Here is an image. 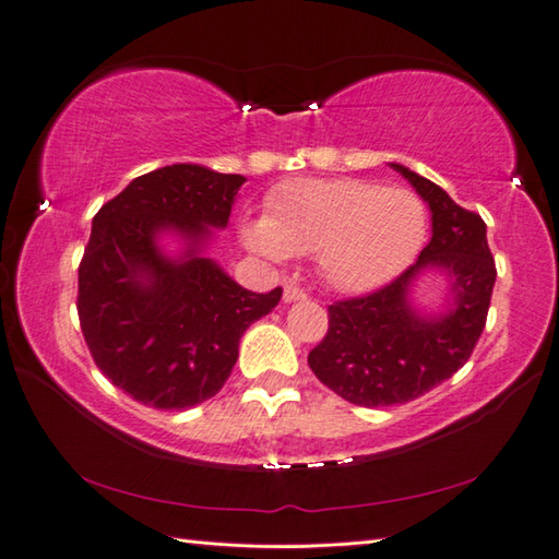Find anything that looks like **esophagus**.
I'll use <instances>...</instances> for the list:
<instances>
[{"instance_id": "esophagus-1", "label": "esophagus", "mask_w": 559, "mask_h": 559, "mask_svg": "<svg viewBox=\"0 0 559 559\" xmlns=\"http://www.w3.org/2000/svg\"><path fill=\"white\" fill-rule=\"evenodd\" d=\"M304 299H307V292L299 289L297 284H287V287H284V301H287V304L304 301Z\"/></svg>"}]
</instances>
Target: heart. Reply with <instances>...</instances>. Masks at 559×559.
<instances>
[{
    "mask_svg": "<svg viewBox=\"0 0 559 559\" xmlns=\"http://www.w3.org/2000/svg\"><path fill=\"white\" fill-rule=\"evenodd\" d=\"M428 209L416 192L372 180H292L267 197V216L243 221L248 250L282 265L316 252L325 284L370 292L414 262L426 243Z\"/></svg>",
    "mask_w": 559,
    "mask_h": 559,
    "instance_id": "1",
    "label": "heart"
}]
</instances>
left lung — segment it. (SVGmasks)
<instances>
[{"label": "left lung", "mask_w": 559, "mask_h": 559, "mask_svg": "<svg viewBox=\"0 0 559 559\" xmlns=\"http://www.w3.org/2000/svg\"><path fill=\"white\" fill-rule=\"evenodd\" d=\"M392 167L428 204L430 243L386 287L331 304L329 333L309 353V367L325 386L367 408L414 402L455 374L475 350L497 282L481 216L408 167ZM426 269H443L451 280L443 314L426 317L409 304V287Z\"/></svg>", "instance_id": "left-lung-1"}]
</instances>
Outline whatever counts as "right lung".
Instances as JSON below:
<instances>
[{
	"label": "right lung",
	"mask_w": 559,
	"mask_h": 559,
	"mask_svg": "<svg viewBox=\"0 0 559 559\" xmlns=\"http://www.w3.org/2000/svg\"><path fill=\"white\" fill-rule=\"evenodd\" d=\"M243 182L167 165L135 177L92 218L78 277L82 335L102 374L135 402L182 411L218 394L240 335L282 299V287L248 292L202 255ZM163 233L186 240L177 259L156 243Z\"/></svg>",
	"instance_id": "obj_1"
}]
</instances>
